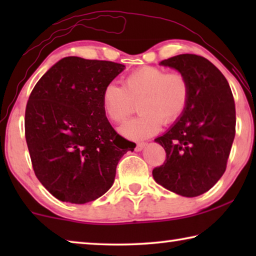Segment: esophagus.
<instances>
[{"label": "esophagus", "mask_w": 256, "mask_h": 256, "mask_svg": "<svg viewBox=\"0 0 256 256\" xmlns=\"http://www.w3.org/2000/svg\"><path fill=\"white\" fill-rule=\"evenodd\" d=\"M146 146V142H140V144H138L136 146V151H141L142 149L144 148V146Z\"/></svg>", "instance_id": "1"}]
</instances>
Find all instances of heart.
I'll return each instance as SVG.
<instances>
[{
	"label": "heart",
	"mask_w": 256,
	"mask_h": 256,
	"mask_svg": "<svg viewBox=\"0 0 256 256\" xmlns=\"http://www.w3.org/2000/svg\"><path fill=\"white\" fill-rule=\"evenodd\" d=\"M122 84H108L102 90V105L108 120L122 123L138 102L141 115L120 128V133L131 140L154 136L162 128V120L175 122L188 105L190 82L180 72L142 66L125 76Z\"/></svg>",
	"instance_id": "obj_1"
}]
</instances>
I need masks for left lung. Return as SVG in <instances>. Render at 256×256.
I'll use <instances>...</instances> for the list:
<instances>
[{
  "label": "left lung",
  "instance_id": "1",
  "mask_svg": "<svg viewBox=\"0 0 256 256\" xmlns=\"http://www.w3.org/2000/svg\"><path fill=\"white\" fill-rule=\"evenodd\" d=\"M160 66L188 78L190 100L176 123L154 138L166 151V160L154 168L152 176L182 196H198L226 170L236 132L235 102L226 78L202 56L180 54L162 60Z\"/></svg>",
  "mask_w": 256,
  "mask_h": 256
}]
</instances>
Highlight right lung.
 Wrapping results in <instances>:
<instances>
[{
    "mask_svg": "<svg viewBox=\"0 0 256 256\" xmlns=\"http://www.w3.org/2000/svg\"><path fill=\"white\" fill-rule=\"evenodd\" d=\"M124 68L68 56L30 94L24 134L32 168L60 201L84 204L100 198L114 183L120 159L136 148L112 128L102 105L104 88Z\"/></svg>",
    "mask_w": 256,
    "mask_h": 256,
    "instance_id": "right-lung-1",
    "label": "right lung"
}]
</instances>
